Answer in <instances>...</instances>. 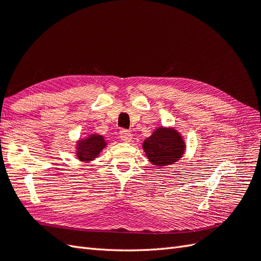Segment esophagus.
<instances>
[{
    "mask_svg": "<svg viewBox=\"0 0 261 261\" xmlns=\"http://www.w3.org/2000/svg\"><path fill=\"white\" fill-rule=\"evenodd\" d=\"M120 138L123 141H130L132 139V135L129 130H125V129H122L120 131Z\"/></svg>",
    "mask_w": 261,
    "mask_h": 261,
    "instance_id": "obj_1",
    "label": "esophagus"
}]
</instances>
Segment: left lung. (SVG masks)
<instances>
[{"instance_id": "left-lung-1", "label": "left lung", "mask_w": 261, "mask_h": 261, "mask_svg": "<svg viewBox=\"0 0 261 261\" xmlns=\"http://www.w3.org/2000/svg\"><path fill=\"white\" fill-rule=\"evenodd\" d=\"M143 149L153 165L167 166L179 160L184 153L185 145L176 130L162 126L145 140Z\"/></svg>"}]
</instances>
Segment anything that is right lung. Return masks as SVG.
Wrapping results in <instances>:
<instances>
[{
	"label": "right lung",
	"mask_w": 261,
	"mask_h": 261,
	"mask_svg": "<svg viewBox=\"0 0 261 261\" xmlns=\"http://www.w3.org/2000/svg\"><path fill=\"white\" fill-rule=\"evenodd\" d=\"M107 145L104 138L99 135H92L87 139L81 140L77 145V156L82 162H90L98 156Z\"/></svg>",
	"instance_id": "add662e5"
}]
</instances>
